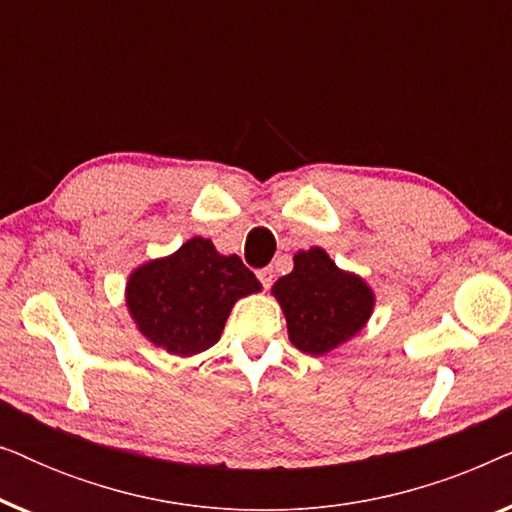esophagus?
Segmentation results:
<instances>
[{"label": "esophagus", "mask_w": 512, "mask_h": 512, "mask_svg": "<svg viewBox=\"0 0 512 512\" xmlns=\"http://www.w3.org/2000/svg\"><path fill=\"white\" fill-rule=\"evenodd\" d=\"M258 275V279H261V284H263V289L268 291L270 286H272V279H275V275H272V268H261L256 272Z\"/></svg>", "instance_id": "34e87169"}]
</instances>
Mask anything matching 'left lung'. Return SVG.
<instances>
[{"label": "left lung", "mask_w": 512, "mask_h": 512, "mask_svg": "<svg viewBox=\"0 0 512 512\" xmlns=\"http://www.w3.org/2000/svg\"><path fill=\"white\" fill-rule=\"evenodd\" d=\"M286 317L289 340L300 352L324 356L368 324L375 293L366 279L340 270L321 247L293 256V270L272 286Z\"/></svg>", "instance_id": "left-lung-1"}]
</instances>
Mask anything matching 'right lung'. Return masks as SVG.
Segmentation results:
<instances>
[{"instance_id": "right-lung-1", "label": "right lung", "mask_w": 512, "mask_h": 512, "mask_svg": "<svg viewBox=\"0 0 512 512\" xmlns=\"http://www.w3.org/2000/svg\"><path fill=\"white\" fill-rule=\"evenodd\" d=\"M261 289L240 256H223L212 240L191 237L174 254L130 272L125 305L146 340L193 356L219 342L237 300Z\"/></svg>"}]
</instances>
